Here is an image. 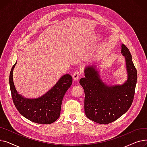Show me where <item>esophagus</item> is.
<instances>
[{
  "label": "esophagus",
  "mask_w": 147,
  "mask_h": 147,
  "mask_svg": "<svg viewBox=\"0 0 147 147\" xmlns=\"http://www.w3.org/2000/svg\"><path fill=\"white\" fill-rule=\"evenodd\" d=\"M80 75L81 73L79 71H76L73 75V78L74 80H78L79 79Z\"/></svg>",
  "instance_id": "obj_1"
}]
</instances>
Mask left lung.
Returning a JSON list of instances; mask_svg holds the SVG:
<instances>
[{"label": "left lung", "mask_w": 147, "mask_h": 147, "mask_svg": "<svg viewBox=\"0 0 147 147\" xmlns=\"http://www.w3.org/2000/svg\"><path fill=\"white\" fill-rule=\"evenodd\" d=\"M121 52L126 61L127 80L122 84L108 85L101 79L96 65L84 68V78L79 83L84 91V113L90 120L105 125L124 114L132 104L137 82V71L132 55L122 44Z\"/></svg>", "instance_id": "1"}]
</instances>
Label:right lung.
<instances>
[{
    "label": "right lung",
    "instance_id": "right-lung-1",
    "mask_svg": "<svg viewBox=\"0 0 147 147\" xmlns=\"http://www.w3.org/2000/svg\"><path fill=\"white\" fill-rule=\"evenodd\" d=\"M13 65L9 75V86L14 105L19 113L28 120L38 124H51L59 117L63 97L71 86L73 79L64 74L49 90L40 97L27 98L19 94L13 80Z\"/></svg>",
    "mask_w": 147,
    "mask_h": 147
}]
</instances>
